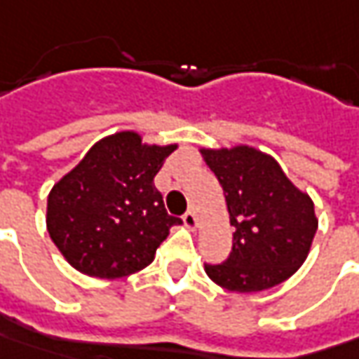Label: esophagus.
Masks as SVG:
<instances>
[{"label":"esophagus","mask_w":359,"mask_h":359,"mask_svg":"<svg viewBox=\"0 0 359 359\" xmlns=\"http://www.w3.org/2000/svg\"><path fill=\"white\" fill-rule=\"evenodd\" d=\"M182 221H184V225L189 226V229H195L196 226V215L193 210H187L184 215H182Z\"/></svg>","instance_id":"esophagus-1"}]
</instances>
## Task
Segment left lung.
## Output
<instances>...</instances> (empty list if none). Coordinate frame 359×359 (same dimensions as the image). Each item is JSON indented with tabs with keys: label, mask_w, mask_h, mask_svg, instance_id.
<instances>
[{
	"label": "left lung",
	"mask_w": 359,
	"mask_h": 359,
	"mask_svg": "<svg viewBox=\"0 0 359 359\" xmlns=\"http://www.w3.org/2000/svg\"><path fill=\"white\" fill-rule=\"evenodd\" d=\"M223 187L233 249L205 271L221 287L255 293L289 279L307 259L318 231L313 201L269 154L251 147L201 150Z\"/></svg>",
	"instance_id": "obj_1"
}]
</instances>
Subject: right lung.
<instances>
[{"label": "right lung", "mask_w": 359, "mask_h": 359, "mask_svg": "<svg viewBox=\"0 0 359 359\" xmlns=\"http://www.w3.org/2000/svg\"><path fill=\"white\" fill-rule=\"evenodd\" d=\"M177 144H142L136 133L102 138L48 196V233L74 269L116 279L154 259L180 219L164 209L154 187Z\"/></svg>", "instance_id": "1"}]
</instances>
